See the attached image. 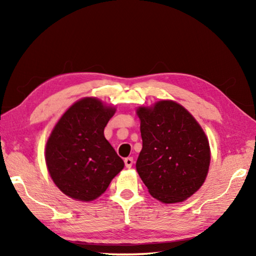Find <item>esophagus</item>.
Segmentation results:
<instances>
[{
	"mask_svg": "<svg viewBox=\"0 0 256 256\" xmlns=\"http://www.w3.org/2000/svg\"><path fill=\"white\" fill-rule=\"evenodd\" d=\"M124 164L126 168H131L133 166V158L132 157H128L124 159Z\"/></svg>",
	"mask_w": 256,
	"mask_h": 256,
	"instance_id": "1",
	"label": "esophagus"
}]
</instances>
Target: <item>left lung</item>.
<instances>
[{
    "label": "left lung",
    "instance_id": "8db88e82",
    "mask_svg": "<svg viewBox=\"0 0 256 256\" xmlns=\"http://www.w3.org/2000/svg\"><path fill=\"white\" fill-rule=\"evenodd\" d=\"M142 150L136 170L149 193L164 203L182 202L204 183L210 146L204 132L180 104L158 102L138 110Z\"/></svg>",
    "mask_w": 256,
    "mask_h": 256
}]
</instances>
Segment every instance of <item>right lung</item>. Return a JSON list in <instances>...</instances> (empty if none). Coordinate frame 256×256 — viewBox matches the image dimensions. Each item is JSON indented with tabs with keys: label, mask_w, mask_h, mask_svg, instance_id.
<instances>
[{
	"label": "right lung",
	"mask_w": 256,
	"mask_h": 256,
	"mask_svg": "<svg viewBox=\"0 0 256 256\" xmlns=\"http://www.w3.org/2000/svg\"><path fill=\"white\" fill-rule=\"evenodd\" d=\"M115 108L96 98L76 102L66 112L46 144L52 180L68 196L92 201L105 192L124 162L104 136Z\"/></svg>",
	"instance_id": "obj_1"
}]
</instances>
